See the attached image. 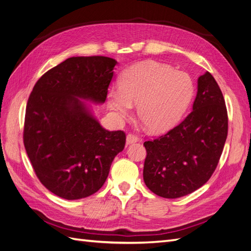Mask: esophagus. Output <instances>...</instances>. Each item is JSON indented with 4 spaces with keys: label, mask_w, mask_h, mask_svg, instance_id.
<instances>
[{
    "label": "esophagus",
    "mask_w": 251,
    "mask_h": 251,
    "mask_svg": "<svg viewBox=\"0 0 251 251\" xmlns=\"http://www.w3.org/2000/svg\"><path fill=\"white\" fill-rule=\"evenodd\" d=\"M139 140L138 136H136L135 134H127L126 135V144H131V143H134V142H137Z\"/></svg>",
    "instance_id": "obj_1"
}]
</instances>
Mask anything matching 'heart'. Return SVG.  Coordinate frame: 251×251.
Wrapping results in <instances>:
<instances>
[{"label":"heart","mask_w":251,"mask_h":251,"mask_svg":"<svg viewBox=\"0 0 251 251\" xmlns=\"http://www.w3.org/2000/svg\"><path fill=\"white\" fill-rule=\"evenodd\" d=\"M193 81L184 72L154 60L128 68L121 75L119 89H111L108 105L118 119L130 115L137 103V115L151 132L172 126L193 95Z\"/></svg>","instance_id":"1"}]
</instances>
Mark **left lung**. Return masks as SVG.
<instances>
[{
	"mask_svg": "<svg viewBox=\"0 0 251 251\" xmlns=\"http://www.w3.org/2000/svg\"><path fill=\"white\" fill-rule=\"evenodd\" d=\"M228 133L225 100L214 76L198 78L193 111L168 133L143 143L144 183L162 198L186 196L214 174Z\"/></svg>",
	"mask_w": 251,
	"mask_h": 251,
	"instance_id": "left-lung-1",
	"label": "left lung"
}]
</instances>
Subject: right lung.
Masks as SVG:
<instances>
[{"mask_svg":"<svg viewBox=\"0 0 251 251\" xmlns=\"http://www.w3.org/2000/svg\"><path fill=\"white\" fill-rule=\"evenodd\" d=\"M115 59L76 56L36 81L26 107L23 139L41 183L54 195L77 200L95 194L124 150V131H108L81 100L104 102Z\"/></svg>","mask_w":251,"mask_h":251,"instance_id":"1","label":"right lung"}]
</instances>
